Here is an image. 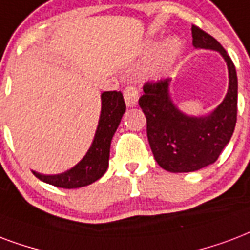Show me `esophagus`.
<instances>
[{
  "mask_svg": "<svg viewBox=\"0 0 250 250\" xmlns=\"http://www.w3.org/2000/svg\"><path fill=\"white\" fill-rule=\"evenodd\" d=\"M123 95H125V104H127L128 107H133V106L138 104L139 91L136 90V87L135 86H132V85L125 86V89L123 90Z\"/></svg>",
  "mask_w": 250,
  "mask_h": 250,
  "instance_id": "34e87169",
  "label": "esophagus"
}]
</instances>
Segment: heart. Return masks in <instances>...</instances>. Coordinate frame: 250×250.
Segmentation results:
<instances>
[{
    "instance_id": "b5f03b06",
    "label": "heart",
    "mask_w": 250,
    "mask_h": 250,
    "mask_svg": "<svg viewBox=\"0 0 250 250\" xmlns=\"http://www.w3.org/2000/svg\"><path fill=\"white\" fill-rule=\"evenodd\" d=\"M180 48V42L176 41V39H171V41L167 42V44L165 45V48H164V60H170V59H173V57L178 53Z\"/></svg>"
}]
</instances>
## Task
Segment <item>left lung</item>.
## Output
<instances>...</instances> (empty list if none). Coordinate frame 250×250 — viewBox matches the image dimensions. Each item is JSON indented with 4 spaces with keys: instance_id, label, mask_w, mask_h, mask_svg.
I'll use <instances>...</instances> for the list:
<instances>
[{
    "instance_id": "8db88e82",
    "label": "left lung",
    "mask_w": 250,
    "mask_h": 250,
    "mask_svg": "<svg viewBox=\"0 0 250 250\" xmlns=\"http://www.w3.org/2000/svg\"><path fill=\"white\" fill-rule=\"evenodd\" d=\"M195 48L222 53L229 72L226 98L211 115L194 118L178 111L169 98L170 79L146 81L139 106L146 118V136L160 167L171 173L199 170L214 164L231 140L237 121V74L231 57L215 38L191 26Z\"/></svg>"
}]
</instances>
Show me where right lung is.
<instances>
[{"instance_id":"right-lung-1","label":"right lung","mask_w":250,"mask_h":250,"mask_svg":"<svg viewBox=\"0 0 250 250\" xmlns=\"http://www.w3.org/2000/svg\"><path fill=\"white\" fill-rule=\"evenodd\" d=\"M125 111V104L121 91H104L102 94V111L98 128L85 157L76 167L62 174L44 176L32 171L34 176L45 184L62 188H83L100 180L107 170L111 139Z\"/></svg>"}]
</instances>
